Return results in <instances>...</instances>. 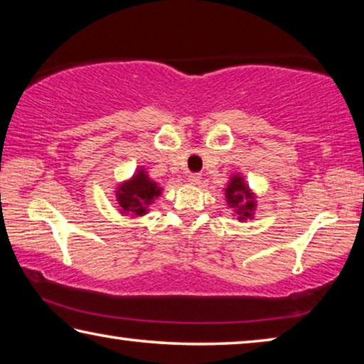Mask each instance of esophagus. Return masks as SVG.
Here are the masks:
<instances>
[{"label":"esophagus","instance_id":"obj_1","mask_svg":"<svg viewBox=\"0 0 364 364\" xmlns=\"http://www.w3.org/2000/svg\"><path fill=\"white\" fill-rule=\"evenodd\" d=\"M200 180H202L200 173H191V175L188 176V181H189L191 184H194V186H197V184H200Z\"/></svg>","mask_w":364,"mask_h":364}]
</instances>
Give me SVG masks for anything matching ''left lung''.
Masks as SVG:
<instances>
[{
  "label": "left lung",
  "mask_w": 364,
  "mask_h": 364,
  "mask_svg": "<svg viewBox=\"0 0 364 364\" xmlns=\"http://www.w3.org/2000/svg\"><path fill=\"white\" fill-rule=\"evenodd\" d=\"M225 197L228 207L231 208L237 220L242 221L247 218H254L257 208V197L252 193V189L249 188V184L245 183L241 173L231 175L230 183H228V186L225 189Z\"/></svg>",
  "instance_id": "1"
}]
</instances>
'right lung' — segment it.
<instances>
[{"label":"right lung","instance_id":"right-lung-1","mask_svg":"<svg viewBox=\"0 0 364 364\" xmlns=\"http://www.w3.org/2000/svg\"><path fill=\"white\" fill-rule=\"evenodd\" d=\"M115 199L119 212L123 217H144L149 212L154 200L162 194V188L151 180L147 171L139 167L130 180L120 183L115 188Z\"/></svg>","mask_w":364,"mask_h":364}]
</instances>
